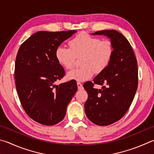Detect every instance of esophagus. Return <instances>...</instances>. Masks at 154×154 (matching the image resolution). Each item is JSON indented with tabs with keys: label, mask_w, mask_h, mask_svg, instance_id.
Instances as JSON below:
<instances>
[{
	"label": "esophagus",
	"mask_w": 154,
	"mask_h": 154,
	"mask_svg": "<svg viewBox=\"0 0 154 154\" xmlns=\"http://www.w3.org/2000/svg\"><path fill=\"white\" fill-rule=\"evenodd\" d=\"M77 88H78V89H79V90H81V89H83V85H82V83L77 82Z\"/></svg>",
	"instance_id": "esophagus-1"
}]
</instances>
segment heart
<instances>
[{
    "mask_svg": "<svg viewBox=\"0 0 154 154\" xmlns=\"http://www.w3.org/2000/svg\"><path fill=\"white\" fill-rule=\"evenodd\" d=\"M70 48L58 46L55 50L58 63L66 69H71L75 58L82 57L81 68L70 71L69 80L85 82L93 77L94 72L100 73L108 67L114 54V46L109 40H101L88 33L82 32L69 41Z\"/></svg>",
    "mask_w": 154,
    "mask_h": 154,
    "instance_id": "b5f03b06",
    "label": "heart"
}]
</instances>
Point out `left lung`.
Masks as SVG:
<instances>
[{
  "label": "left lung",
  "mask_w": 154,
  "mask_h": 154,
  "mask_svg": "<svg viewBox=\"0 0 154 154\" xmlns=\"http://www.w3.org/2000/svg\"><path fill=\"white\" fill-rule=\"evenodd\" d=\"M92 35H104L113 44L114 54L104 71L88 82L83 87L88 94L85 103L89 121L100 126H107L123 117L129 108L138 85L137 63L127 39L116 30H102ZM94 83L102 89L93 88Z\"/></svg>",
  "instance_id": "obj_1"
}]
</instances>
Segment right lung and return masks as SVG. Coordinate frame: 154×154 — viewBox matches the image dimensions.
<instances>
[{
	"label": "right lung",
	"mask_w": 154,
	"mask_h": 154,
	"mask_svg": "<svg viewBox=\"0 0 154 154\" xmlns=\"http://www.w3.org/2000/svg\"><path fill=\"white\" fill-rule=\"evenodd\" d=\"M76 32L40 31L19 49L15 66L17 91L24 110L38 123L54 125L62 121L77 90L72 81L55 84L65 75L56 59L55 50Z\"/></svg>",
	"instance_id": "obj_1"
}]
</instances>
